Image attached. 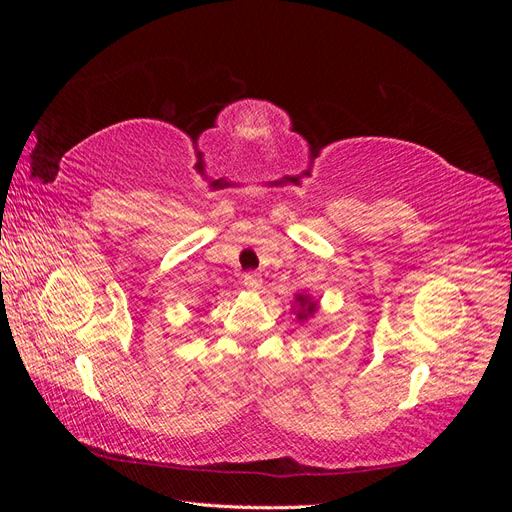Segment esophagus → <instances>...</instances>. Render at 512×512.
<instances>
[{
    "label": "esophagus",
    "mask_w": 512,
    "mask_h": 512,
    "mask_svg": "<svg viewBox=\"0 0 512 512\" xmlns=\"http://www.w3.org/2000/svg\"><path fill=\"white\" fill-rule=\"evenodd\" d=\"M243 284L250 290H258L262 286V277L258 273H245L243 275Z\"/></svg>",
    "instance_id": "1"
}]
</instances>
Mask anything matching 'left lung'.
<instances>
[{"mask_svg":"<svg viewBox=\"0 0 512 512\" xmlns=\"http://www.w3.org/2000/svg\"><path fill=\"white\" fill-rule=\"evenodd\" d=\"M320 309L318 301L312 297V294L307 292H297L294 294V303H292V314L297 316L299 322H305L312 318L316 312Z\"/></svg>","mask_w":512,"mask_h":512,"instance_id":"1","label":"left lung"}]
</instances>
